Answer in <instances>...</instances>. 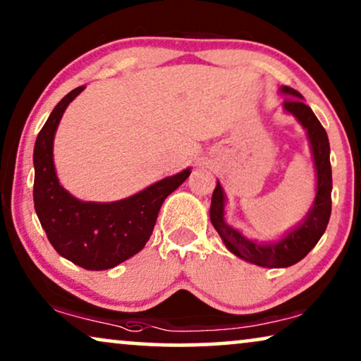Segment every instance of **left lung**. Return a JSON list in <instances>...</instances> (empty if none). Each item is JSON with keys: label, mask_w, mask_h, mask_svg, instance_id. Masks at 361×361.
I'll return each mask as SVG.
<instances>
[{"label": "left lung", "mask_w": 361, "mask_h": 361, "mask_svg": "<svg viewBox=\"0 0 361 361\" xmlns=\"http://www.w3.org/2000/svg\"><path fill=\"white\" fill-rule=\"evenodd\" d=\"M279 92L286 95L283 108L286 113L298 120L307 135L310 152H312L315 167V197L312 205L302 220L294 228L274 241H259L250 238L235 226L226 224L225 205L226 195L224 187L216 180V187L212 194L210 221L219 231L226 250L238 258L263 268H288L299 263L310 250L317 245L320 236L327 228L330 212H332V166H330V145L324 126L310 106L302 102L304 97L290 87H279Z\"/></svg>", "instance_id": "left-lung-1"}]
</instances>
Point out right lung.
I'll use <instances>...</instances> for the list:
<instances>
[{
	"instance_id": "1",
	"label": "right lung",
	"mask_w": 361,
	"mask_h": 361,
	"mask_svg": "<svg viewBox=\"0 0 361 361\" xmlns=\"http://www.w3.org/2000/svg\"><path fill=\"white\" fill-rule=\"evenodd\" d=\"M85 87L57 103L34 145V209L49 241L62 258L88 271L115 268L145 248L162 202L192 169L147 185L115 202H83L63 189L54 164V137L63 111Z\"/></svg>"
}]
</instances>
